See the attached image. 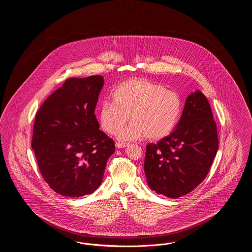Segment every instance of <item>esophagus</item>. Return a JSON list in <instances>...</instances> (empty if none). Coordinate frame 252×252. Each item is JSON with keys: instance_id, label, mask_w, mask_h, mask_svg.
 <instances>
[{"instance_id": "1", "label": "esophagus", "mask_w": 252, "mask_h": 252, "mask_svg": "<svg viewBox=\"0 0 252 252\" xmlns=\"http://www.w3.org/2000/svg\"><path fill=\"white\" fill-rule=\"evenodd\" d=\"M129 145L128 143H123V142H117L116 143V147L117 148H125V147H127Z\"/></svg>"}]
</instances>
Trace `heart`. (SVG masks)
Masks as SVG:
<instances>
[{
	"instance_id": "1",
	"label": "heart",
	"mask_w": 252,
	"mask_h": 252,
	"mask_svg": "<svg viewBox=\"0 0 252 252\" xmlns=\"http://www.w3.org/2000/svg\"><path fill=\"white\" fill-rule=\"evenodd\" d=\"M111 101L99 108L102 128L116 134L128 120L132 123L118 133L121 140L148 138L160 140L177 126L182 113L180 96L152 81L134 78L118 85L111 93Z\"/></svg>"
}]
</instances>
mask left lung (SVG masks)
<instances>
[{
	"label": "left lung",
	"mask_w": 252,
	"mask_h": 252,
	"mask_svg": "<svg viewBox=\"0 0 252 252\" xmlns=\"http://www.w3.org/2000/svg\"><path fill=\"white\" fill-rule=\"evenodd\" d=\"M218 149L211 106L196 90L189 94L175 130L146 145L144 172L157 193L178 198L192 192L209 173Z\"/></svg>",
	"instance_id": "obj_1"
}]
</instances>
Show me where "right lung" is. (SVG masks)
<instances>
[{
	"label": "right lung",
	"mask_w": 252,
	"mask_h": 252,
	"mask_svg": "<svg viewBox=\"0 0 252 252\" xmlns=\"http://www.w3.org/2000/svg\"><path fill=\"white\" fill-rule=\"evenodd\" d=\"M103 86L101 75L68 78L36 112L32 148L43 179L61 195L94 192L115 151L94 114Z\"/></svg>",
	"instance_id": "right-lung-1"
}]
</instances>
